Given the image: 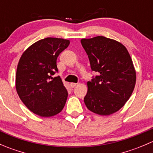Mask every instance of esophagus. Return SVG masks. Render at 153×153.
<instances>
[{"label": "esophagus", "mask_w": 153, "mask_h": 153, "mask_svg": "<svg viewBox=\"0 0 153 153\" xmlns=\"http://www.w3.org/2000/svg\"><path fill=\"white\" fill-rule=\"evenodd\" d=\"M76 85H77L76 83H71V84H70V86L72 88H74Z\"/></svg>", "instance_id": "esophagus-1"}]
</instances>
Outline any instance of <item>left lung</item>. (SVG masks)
<instances>
[{"label":"left lung","mask_w":153,"mask_h":153,"mask_svg":"<svg viewBox=\"0 0 153 153\" xmlns=\"http://www.w3.org/2000/svg\"><path fill=\"white\" fill-rule=\"evenodd\" d=\"M81 43L91 69L98 74L87 82L85 105L94 113L111 115L124 106L135 88L136 73L130 55L123 44L104 36L84 38Z\"/></svg>","instance_id":"8db88e82"}]
</instances>
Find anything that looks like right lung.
Masks as SVG:
<instances>
[{
	"mask_svg": "<svg viewBox=\"0 0 153 153\" xmlns=\"http://www.w3.org/2000/svg\"><path fill=\"white\" fill-rule=\"evenodd\" d=\"M69 40L46 38L23 53L17 68L15 85L18 96L33 113L51 117L64 107L68 93L58 72L57 58L67 49Z\"/></svg>",
	"mask_w": 153,
	"mask_h": 153,
	"instance_id": "obj_1",
	"label": "right lung"
}]
</instances>
